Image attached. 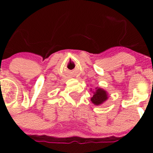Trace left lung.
Segmentation results:
<instances>
[{
    "label": "left lung",
    "mask_w": 153,
    "mask_h": 153,
    "mask_svg": "<svg viewBox=\"0 0 153 153\" xmlns=\"http://www.w3.org/2000/svg\"><path fill=\"white\" fill-rule=\"evenodd\" d=\"M107 93L105 90L99 88L97 89L96 92L93 93V96L91 98V101L95 105H100L102 104L104 101L107 100Z\"/></svg>",
    "instance_id": "obj_1"
}]
</instances>
